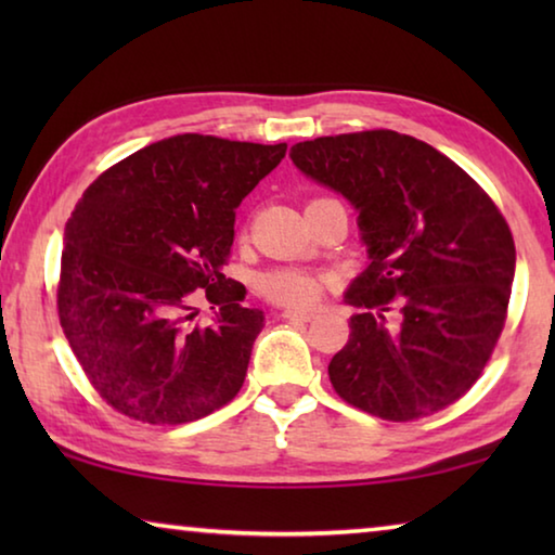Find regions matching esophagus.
I'll return each instance as SVG.
<instances>
[{"instance_id": "1", "label": "esophagus", "mask_w": 555, "mask_h": 555, "mask_svg": "<svg viewBox=\"0 0 555 555\" xmlns=\"http://www.w3.org/2000/svg\"><path fill=\"white\" fill-rule=\"evenodd\" d=\"M281 318H284V321H294V323H311L315 313H311V311H284V313H281Z\"/></svg>"}]
</instances>
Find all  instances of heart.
Wrapping results in <instances>:
<instances>
[{
	"mask_svg": "<svg viewBox=\"0 0 555 555\" xmlns=\"http://www.w3.org/2000/svg\"><path fill=\"white\" fill-rule=\"evenodd\" d=\"M331 284L333 276L325 271L276 267L259 274L257 291L261 298L281 308H311L321 300Z\"/></svg>",
	"mask_w": 555,
	"mask_h": 555,
	"instance_id": "b5f03b06",
	"label": "heart"
}]
</instances>
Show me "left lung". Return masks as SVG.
<instances>
[{
	"label": "left lung",
	"mask_w": 555,
	"mask_h": 555,
	"mask_svg": "<svg viewBox=\"0 0 555 555\" xmlns=\"http://www.w3.org/2000/svg\"><path fill=\"white\" fill-rule=\"evenodd\" d=\"M291 158L360 210L372 259L347 291L362 313L327 364L337 397L399 424L465 397L512 296L514 237L494 201L438 149L391 129L318 137Z\"/></svg>",
	"instance_id": "obj_1"
}]
</instances>
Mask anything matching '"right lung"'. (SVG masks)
I'll use <instances>...</instances> for the list:
<instances>
[{
    "mask_svg": "<svg viewBox=\"0 0 555 555\" xmlns=\"http://www.w3.org/2000/svg\"><path fill=\"white\" fill-rule=\"evenodd\" d=\"M286 144L178 134L102 171L65 224L61 327L102 401L152 426L191 424L242 389L259 308L224 279L234 210ZM208 297L219 321H192Z\"/></svg>",
    "mask_w": 555,
    "mask_h": 555,
    "instance_id": "obj_1",
    "label": "right lung"
}]
</instances>
